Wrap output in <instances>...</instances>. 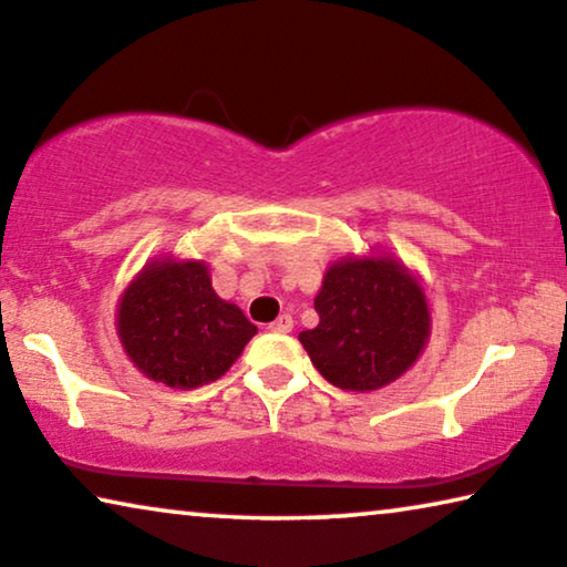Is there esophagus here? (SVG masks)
I'll return each mask as SVG.
<instances>
[{
	"instance_id": "1",
	"label": "esophagus",
	"mask_w": 567,
	"mask_h": 567,
	"mask_svg": "<svg viewBox=\"0 0 567 567\" xmlns=\"http://www.w3.org/2000/svg\"><path fill=\"white\" fill-rule=\"evenodd\" d=\"M267 329L269 331H272V333H290L292 331V318L290 316H280V318H277V321H272V323H269L267 326Z\"/></svg>"
}]
</instances>
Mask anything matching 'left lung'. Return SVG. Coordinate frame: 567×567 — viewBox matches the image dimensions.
<instances>
[{"instance_id":"1","label":"left lung","mask_w":567,"mask_h":567,"mask_svg":"<svg viewBox=\"0 0 567 567\" xmlns=\"http://www.w3.org/2000/svg\"><path fill=\"white\" fill-rule=\"evenodd\" d=\"M316 329L300 331L331 385L370 393L395 382L424 352L432 310L419 275L388 251L347 254L326 269Z\"/></svg>"}]
</instances>
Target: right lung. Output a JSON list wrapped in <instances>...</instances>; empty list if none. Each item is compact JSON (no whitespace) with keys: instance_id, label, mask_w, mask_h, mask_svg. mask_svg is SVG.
<instances>
[{"instance_id":"add662e5","label":"right lung","mask_w":567,"mask_h":567,"mask_svg":"<svg viewBox=\"0 0 567 567\" xmlns=\"http://www.w3.org/2000/svg\"><path fill=\"white\" fill-rule=\"evenodd\" d=\"M115 331L127 360L148 380L193 390L223 378L257 326L218 298L203 259L158 257L127 282Z\"/></svg>"}]
</instances>
